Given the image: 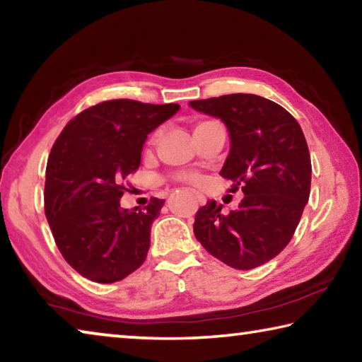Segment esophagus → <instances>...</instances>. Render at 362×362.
Wrapping results in <instances>:
<instances>
[{"label": "esophagus", "mask_w": 362, "mask_h": 362, "mask_svg": "<svg viewBox=\"0 0 362 362\" xmlns=\"http://www.w3.org/2000/svg\"><path fill=\"white\" fill-rule=\"evenodd\" d=\"M196 199H198V203H204L203 194H198V193H196Z\"/></svg>", "instance_id": "obj_1"}]
</instances>
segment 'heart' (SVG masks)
<instances>
[{
  "instance_id": "obj_1",
  "label": "heart",
  "mask_w": 362,
  "mask_h": 362,
  "mask_svg": "<svg viewBox=\"0 0 362 362\" xmlns=\"http://www.w3.org/2000/svg\"><path fill=\"white\" fill-rule=\"evenodd\" d=\"M180 179L182 180H187V182H196V175H193V174H182Z\"/></svg>"
}]
</instances>
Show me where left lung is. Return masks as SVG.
<instances>
[{
    "mask_svg": "<svg viewBox=\"0 0 362 362\" xmlns=\"http://www.w3.org/2000/svg\"><path fill=\"white\" fill-rule=\"evenodd\" d=\"M196 112L218 118L228 129L230 153L220 175L243 189L236 211L207 201L193 231L207 252L236 269L274 259L292 240L310 198L311 159L296 118L255 94L192 100Z\"/></svg>",
    "mask_w": 362,
    "mask_h": 362,
    "instance_id": "1",
    "label": "left lung"
}]
</instances>
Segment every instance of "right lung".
<instances>
[{
	"label": "right lung",
	"mask_w": 362,
	"mask_h": 362,
	"mask_svg": "<svg viewBox=\"0 0 362 362\" xmlns=\"http://www.w3.org/2000/svg\"><path fill=\"white\" fill-rule=\"evenodd\" d=\"M180 110L129 99L102 102L75 116L46 168L45 212L57 247L81 276L116 283L142 265L164 199L122 209L121 182L140 166L146 136Z\"/></svg>",
	"instance_id": "obj_1"
}]
</instances>
